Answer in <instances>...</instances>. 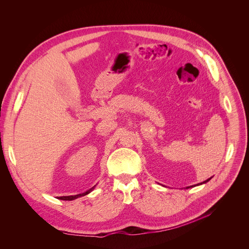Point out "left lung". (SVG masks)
<instances>
[{
  "label": "left lung",
  "instance_id": "8db88e82",
  "mask_svg": "<svg viewBox=\"0 0 249 249\" xmlns=\"http://www.w3.org/2000/svg\"><path fill=\"white\" fill-rule=\"evenodd\" d=\"M211 178H212V177H210V178H208V179H207V180H205V181H203V182H201V183H198V184H196V185H197V186H198V185H200V184H204V183H207V182H208V181H209V180H210V179H211ZM196 185H192V186H188V187H186V188H189V187H193V186H196Z\"/></svg>",
  "mask_w": 249,
  "mask_h": 249
}]
</instances>
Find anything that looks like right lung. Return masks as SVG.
Listing matches in <instances>:
<instances>
[{
    "mask_svg": "<svg viewBox=\"0 0 249 249\" xmlns=\"http://www.w3.org/2000/svg\"><path fill=\"white\" fill-rule=\"evenodd\" d=\"M94 187H95V185L93 186V187H91L89 190H88V191H86V192H84V193H81V194H78V195H71V196H62V197H58V199H60V200H64V201H72V200H75V199H77V198H79V197H82V196H85V195H87V194H89V192H91L93 189H94Z\"/></svg>",
    "mask_w": 249,
    "mask_h": 249,
    "instance_id": "1",
    "label": "right lung"
}]
</instances>
